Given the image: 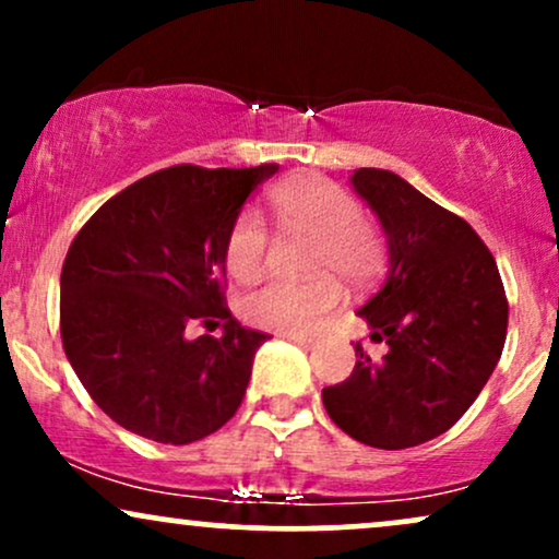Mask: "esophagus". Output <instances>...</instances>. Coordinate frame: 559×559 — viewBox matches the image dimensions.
<instances>
[{
	"label": "esophagus",
	"mask_w": 559,
	"mask_h": 559,
	"mask_svg": "<svg viewBox=\"0 0 559 559\" xmlns=\"http://www.w3.org/2000/svg\"><path fill=\"white\" fill-rule=\"evenodd\" d=\"M284 336L288 338V342H294V344L305 346V349H312V346L318 344V338H316V336H305V333H284Z\"/></svg>",
	"instance_id": "1"
}]
</instances>
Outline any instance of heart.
Here are the masks:
<instances>
[{
    "instance_id": "1",
    "label": "heart",
    "mask_w": 559,
    "mask_h": 559,
    "mask_svg": "<svg viewBox=\"0 0 559 559\" xmlns=\"http://www.w3.org/2000/svg\"><path fill=\"white\" fill-rule=\"evenodd\" d=\"M278 228L286 236H310V281L267 278L239 299L247 323L275 333H305L338 301V281L373 284L386 262V247L352 191L323 176H297L278 183L267 197ZM271 249V234L258 213L247 210L226 236V267L236 278H254Z\"/></svg>"
}]
</instances>
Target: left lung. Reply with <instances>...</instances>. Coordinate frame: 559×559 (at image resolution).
<instances>
[{
    "instance_id": "left-lung-1",
    "label": "left lung",
    "mask_w": 559,
    "mask_h": 559,
    "mask_svg": "<svg viewBox=\"0 0 559 559\" xmlns=\"http://www.w3.org/2000/svg\"><path fill=\"white\" fill-rule=\"evenodd\" d=\"M352 183L389 236V275L360 310L389 349L370 360L357 342L352 376L323 389L325 413L368 447H418L476 402L502 357L510 305L467 221L389 170L360 168Z\"/></svg>"
}]
</instances>
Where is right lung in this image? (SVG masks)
Instances as JSON below:
<instances>
[{
	"mask_svg": "<svg viewBox=\"0 0 559 559\" xmlns=\"http://www.w3.org/2000/svg\"><path fill=\"white\" fill-rule=\"evenodd\" d=\"M278 165H173L83 223L62 262L60 336L88 396L126 431L191 444L234 418L267 333L226 305V236ZM194 322L224 336L186 340Z\"/></svg>",
	"mask_w": 559,
	"mask_h": 559,
	"instance_id": "obj_1",
	"label": "right lung"
}]
</instances>
